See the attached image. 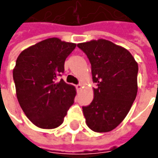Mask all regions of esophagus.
Returning a JSON list of instances; mask_svg holds the SVG:
<instances>
[{"mask_svg":"<svg viewBox=\"0 0 158 158\" xmlns=\"http://www.w3.org/2000/svg\"><path fill=\"white\" fill-rule=\"evenodd\" d=\"M82 88V84H81V83H79V84H77V85H76V89H77L78 90H80V89H81Z\"/></svg>","mask_w":158,"mask_h":158,"instance_id":"34e87169","label":"esophagus"}]
</instances>
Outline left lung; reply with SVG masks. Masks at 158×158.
Instances as JSON below:
<instances>
[{"instance_id": "left-lung-1", "label": "left lung", "mask_w": 158, "mask_h": 158, "mask_svg": "<svg viewBox=\"0 0 158 158\" xmlns=\"http://www.w3.org/2000/svg\"><path fill=\"white\" fill-rule=\"evenodd\" d=\"M77 46L87 55L97 82L93 100L82 106L87 126L98 133L110 132L126 118L136 98L138 64L127 49L109 40Z\"/></svg>"}]
</instances>
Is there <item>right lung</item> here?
I'll use <instances>...</instances> for the list:
<instances>
[{
	"label": "right lung",
	"instance_id": "add662e5",
	"mask_svg": "<svg viewBox=\"0 0 158 158\" xmlns=\"http://www.w3.org/2000/svg\"><path fill=\"white\" fill-rule=\"evenodd\" d=\"M76 46L51 38L28 47L16 59L13 78L17 100L27 118L40 128L62 124L74 104L76 88L57 77L64 73L66 58Z\"/></svg>",
	"mask_w": 158,
	"mask_h": 158
}]
</instances>
